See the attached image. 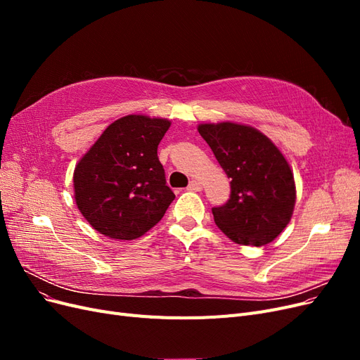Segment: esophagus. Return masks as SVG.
Listing matches in <instances>:
<instances>
[{
	"label": "esophagus",
	"instance_id": "obj_1",
	"mask_svg": "<svg viewBox=\"0 0 360 360\" xmlns=\"http://www.w3.org/2000/svg\"><path fill=\"white\" fill-rule=\"evenodd\" d=\"M188 189H189V191H195V192H198V191H201V183H200L198 180H192V181L189 183Z\"/></svg>",
	"mask_w": 360,
	"mask_h": 360
}]
</instances>
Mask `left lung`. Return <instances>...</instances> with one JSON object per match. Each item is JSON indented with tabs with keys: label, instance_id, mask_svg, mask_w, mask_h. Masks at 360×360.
I'll use <instances>...</instances> for the list:
<instances>
[{
	"label": "left lung",
	"instance_id": "obj_1",
	"mask_svg": "<svg viewBox=\"0 0 360 360\" xmlns=\"http://www.w3.org/2000/svg\"><path fill=\"white\" fill-rule=\"evenodd\" d=\"M198 132L231 179V195L213 207L219 230L238 245L263 246L284 231L296 202L285 158L257 129L236 123L200 124Z\"/></svg>",
	"mask_w": 360,
	"mask_h": 360
}]
</instances>
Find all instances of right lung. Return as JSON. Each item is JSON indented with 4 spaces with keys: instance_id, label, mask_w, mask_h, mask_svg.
Returning a JSON list of instances; mask_svg holds the SVG:
<instances>
[{
    "instance_id": "right-lung-1",
    "label": "right lung",
    "mask_w": 360,
    "mask_h": 360,
    "mask_svg": "<svg viewBox=\"0 0 360 360\" xmlns=\"http://www.w3.org/2000/svg\"><path fill=\"white\" fill-rule=\"evenodd\" d=\"M169 126L165 118L126 115L78 162L75 201L96 231L134 240L165 214L176 195L167 186L158 146Z\"/></svg>"
}]
</instances>
